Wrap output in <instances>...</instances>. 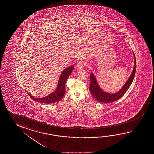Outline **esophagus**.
<instances>
[{
    "mask_svg": "<svg viewBox=\"0 0 154 154\" xmlns=\"http://www.w3.org/2000/svg\"><path fill=\"white\" fill-rule=\"evenodd\" d=\"M84 66H85V63H84L83 61H80L77 64V67L79 69H83L84 67Z\"/></svg>",
    "mask_w": 154,
    "mask_h": 154,
    "instance_id": "34e87169",
    "label": "esophagus"
}]
</instances>
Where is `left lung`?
I'll list each match as a JSON object with an SVG mask.
<instances>
[{"label": "left lung", "instance_id": "left-lung-1", "mask_svg": "<svg viewBox=\"0 0 154 154\" xmlns=\"http://www.w3.org/2000/svg\"><path fill=\"white\" fill-rule=\"evenodd\" d=\"M133 55L134 63L133 70L132 71L131 75L129 77L128 79L126 82V83L122 86V88L116 93H109L104 92L99 86L96 77L93 73H91L90 74V91L93 97L96 99V100L99 102H101L103 103H110L118 100L120 98L124 96V94L126 93V91L128 89L129 86L132 83L136 72V59L134 53Z\"/></svg>", "mask_w": 154, "mask_h": 154}]
</instances>
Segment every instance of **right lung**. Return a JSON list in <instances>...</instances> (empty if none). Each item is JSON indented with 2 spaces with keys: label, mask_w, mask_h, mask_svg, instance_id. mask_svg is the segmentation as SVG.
<instances>
[{
  "label": "right lung",
  "mask_w": 154,
  "mask_h": 154,
  "mask_svg": "<svg viewBox=\"0 0 154 154\" xmlns=\"http://www.w3.org/2000/svg\"><path fill=\"white\" fill-rule=\"evenodd\" d=\"M73 69H74V66H69L68 68L63 70L60 75V77L59 78L58 84L55 91L53 92V93H51L48 96H47L43 98H38L31 96L29 93H28V95L30 96V98L33 99L34 100L41 103H51L60 101L61 99L63 98L64 94L66 92L65 84H66V80L68 78L69 76L70 75L71 73L72 72V71L73 70Z\"/></svg>",
  "instance_id": "obj_1"
}]
</instances>
